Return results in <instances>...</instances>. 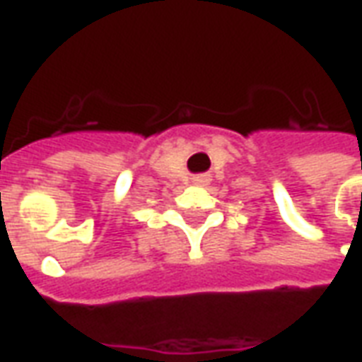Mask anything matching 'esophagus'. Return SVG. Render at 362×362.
Wrapping results in <instances>:
<instances>
[{
	"label": "esophagus",
	"mask_w": 362,
	"mask_h": 362,
	"mask_svg": "<svg viewBox=\"0 0 362 362\" xmlns=\"http://www.w3.org/2000/svg\"><path fill=\"white\" fill-rule=\"evenodd\" d=\"M209 175H197L193 179V183L194 185H201V187H204V185H209Z\"/></svg>",
	"instance_id": "1"
}]
</instances>
